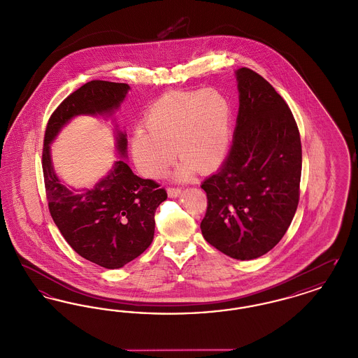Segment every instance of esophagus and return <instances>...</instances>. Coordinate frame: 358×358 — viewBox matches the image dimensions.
I'll return each mask as SVG.
<instances>
[{"instance_id":"34e87169","label":"esophagus","mask_w":358,"mask_h":358,"mask_svg":"<svg viewBox=\"0 0 358 358\" xmlns=\"http://www.w3.org/2000/svg\"><path fill=\"white\" fill-rule=\"evenodd\" d=\"M181 194V189L180 187H168V196L171 199H176Z\"/></svg>"}]
</instances>
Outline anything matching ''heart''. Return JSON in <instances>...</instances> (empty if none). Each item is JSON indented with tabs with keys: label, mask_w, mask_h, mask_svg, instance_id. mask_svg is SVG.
<instances>
[{
	"label": "heart",
	"mask_w": 358,
	"mask_h": 358,
	"mask_svg": "<svg viewBox=\"0 0 358 358\" xmlns=\"http://www.w3.org/2000/svg\"><path fill=\"white\" fill-rule=\"evenodd\" d=\"M231 123V103L216 88L168 94L149 108L146 129L139 126L133 133L136 166L158 177L176 154L180 157L173 169L176 180L190 178L196 169L212 171L228 150Z\"/></svg>",
	"instance_id": "obj_1"
}]
</instances>
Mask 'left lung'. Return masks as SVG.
I'll use <instances>...</instances> for the list:
<instances>
[{"label": "left lung", "mask_w": 358, "mask_h": 358, "mask_svg": "<svg viewBox=\"0 0 358 358\" xmlns=\"http://www.w3.org/2000/svg\"><path fill=\"white\" fill-rule=\"evenodd\" d=\"M238 113L222 168L201 187L205 240L220 252L252 260L280 241L299 201L302 146L292 113L273 85L250 69L235 72Z\"/></svg>", "instance_id": "obj_1"}]
</instances>
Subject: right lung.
Listing matches in <instances>:
<instances>
[{
    "label": "right lung",
    "instance_id": "right-lung-1",
    "mask_svg": "<svg viewBox=\"0 0 358 358\" xmlns=\"http://www.w3.org/2000/svg\"><path fill=\"white\" fill-rule=\"evenodd\" d=\"M129 90L124 83H85L55 110L44 136L43 171L52 219L75 252L108 270L123 267L152 244L154 213L168 199L166 190L130 169L126 161L127 134L117 124L114 138L120 158L94 187H66L53 168L51 145L79 115L113 117Z\"/></svg>",
    "mask_w": 358,
    "mask_h": 358
}]
</instances>
